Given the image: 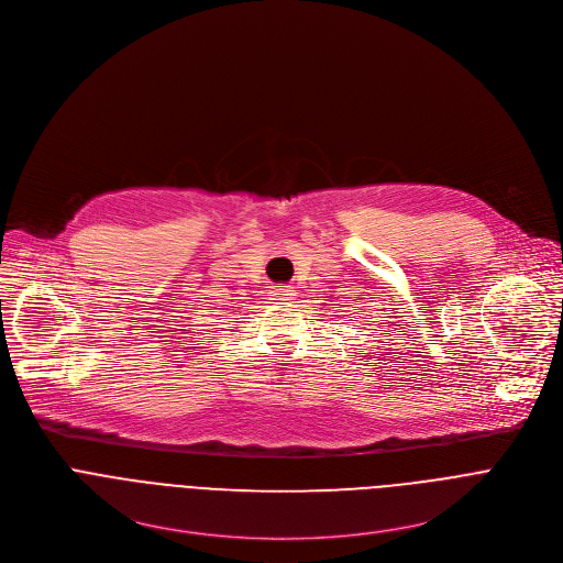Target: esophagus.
Returning <instances> with one entry per match:
<instances>
[{"label":"esophagus","mask_w":563,"mask_h":563,"mask_svg":"<svg viewBox=\"0 0 563 563\" xmlns=\"http://www.w3.org/2000/svg\"><path fill=\"white\" fill-rule=\"evenodd\" d=\"M272 294L278 298V300H294L296 298V289L291 285H276L272 289Z\"/></svg>","instance_id":"1"}]
</instances>
